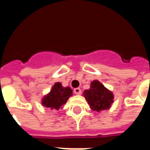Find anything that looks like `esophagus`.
<instances>
[{"instance_id":"obj_1","label":"esophagus","mask_w":150,"mask_h":150,"mask_svg":"<svg viewBox=\"0 0 150 150\" xmlns=\"http://www.w3.org/2000/svg\"><path fill=\"white\" fill-rule=\"evenodd\" d=\"M74 93L77 95H79V94H81V89H80V88H75L74 89Z\"/></svg>"}]
</instances>
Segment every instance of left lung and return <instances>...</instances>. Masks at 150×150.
Wrapping results in <instances>:
<instances>
[{
    "mask_svg": "<svg viewBox=\"0 0 150 150\" xmlns=\"http://www.w3.org/2000/svg\"><path fill=\"white\" fill-rule=\"evenodd\" d=\"M91 88L83 92L90 108L96 111L107 110L114 102V95L99 81L91 82Z\"/></svg>",
    "mask_w": 150,
    "mask_h": 150,
    "instance_id": "8db88e82",
    "label": "left lung"
}]
</instances>
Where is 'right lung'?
<instances>
[{"mask_svg":"<svg viewBox=\"0 0 150 150\" xmlns=\"http://www.w3.org/2000/svg\"><path fill=\"white\" fill-rule=\"evenodd\" d=\"M72 95V90L70 87H63L60 82H57L52 88L48 95L44 96L42 100L43 106L50 109L59 110L62 105L66 103L69 96Z\"/></svg>","mask_w":150,"mask_h":150,"instance_id":"obj_1","label":"right lung"}]
</instances>
